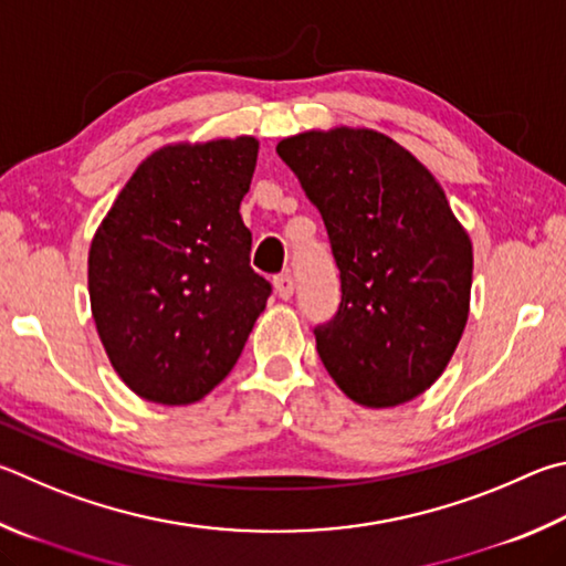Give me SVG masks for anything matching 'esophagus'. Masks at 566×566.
<instances>
[{
    "instance_id": "esophagus-1",
    "label": "esophagus",
    "mask_w": 566,
    "mask_h": 566,
    "mask_svg": "<svg viewBox=\"0 0 566 566\" xmlns=\"http://www.w3.org/2000/svg\"><path fill=\"white\" fill-rule=\"evenodd\" d=\"M274 292L280 294V300H290L294 294V280L290 274H280L274 276Z\"/></svg>"
}]
</instances>
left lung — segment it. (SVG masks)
<instances>
[{"mask_svg":"<svg viewBox=\"0 0 566 566\" xmlns=\"http://www.w3.org/2000/svg\"><path fill=\"white\" fill-rule=\"evenodd\" d=\"M322 212L342 272V306L316 352L366 408L433 386L465 332L472 242L433 172L374 128L304 130L276 143Z\"/></svg>","mask_w":566,"mask_h":566,"instance_id":"left-lung-1","label":"left lung"}]
</instances>
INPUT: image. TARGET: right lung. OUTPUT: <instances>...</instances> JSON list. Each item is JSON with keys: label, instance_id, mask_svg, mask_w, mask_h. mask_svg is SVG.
<instances>
[{"label": "right lung", "instance_id": "obj_1", "mask_svg": "<svg viewBox=\"0 0 566 566\" xmlns=\"http://www.w3.org/2000/svg\"><path fill=\"white\" fill-rule=\"evenodd\" d=\"M254 136L168 143L140 163L88 248V296L111 366L160 406L198 403L232 371L270 282L250 266L240 202Z\"/></svg>", "mask_w": 566, "mask_h": 566}]
</instances>
